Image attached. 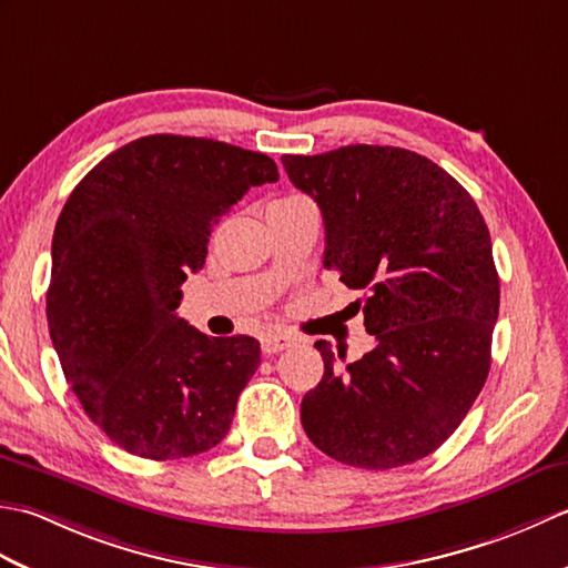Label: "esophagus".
<instances>
[{
  "instance_id": "34e87169",
  "label": "esophagus",
  "mask_w": 568,
  "mask_h": 568,
  "mask_svg": "<svg viewBox=\"0 0 568 568\" xmlns=\"http://www.w3.org/2000/svg\"><path fill=\"white\" fill-rule=\"evenodd\" d=\"M293 344H295V339H293V336H287V334L273 332V334L261 336V348L265 354H281V352H285V348H291Z\"/></svg>"
}]
</instances>
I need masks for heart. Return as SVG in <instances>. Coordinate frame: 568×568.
<instances>
[{"label": "heart", "instance_id": "b5f03b06", "mask_svg": "<svg viewBox=\"0 0 568 568\" xmlns=\"http://www.w3.org/2000/svg\"><path fill=\"white\" fill-rule=\"evenodd\" d=\"M295 200H303V197H287V200H277V202H295Z\"/></svg>", "mask_w": 568, "mask_h": 568}]
</instances>
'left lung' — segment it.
<instances>
[{"label": "left lung", "mask_w": 568, "mask_h": 568, "mask_svg": "<svg viewBox=\"0 0 568 568\" xmlns=\"http://www.w3.org/2000/svg\"><path fill=\"white\" fill-rule=\"evenodd\" d=\"M283 165L320 204L324 268L366 293L356 307L376 336L354 364L315 344L324 376L300 407L307 437L358 468L419 462L488 378L500 281L484 214L444 168L405 149L356 143Z\"/></svg>", "instance_id": "obj_1"}]
</instances>
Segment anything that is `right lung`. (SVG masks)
Listing matches in <instances>:
<instances>
[{"label":"right lung","mask_w":568,"mask_h":568,"mask_svg":"<svg viewBox=\"0 0 568 568\" xmlns=\"http://www.w3.org/2000/svg\"><path fill=\"white\" fill-rule=\"evenodd\" d=\"M265 153L153 134L106 155L53 232L45 315L65 381L124 452L171 462L220 444L261 364L253 336H207L178 317L212 226L275 183Z\"/></svg>","instance_id":"1"}]
</instances>
